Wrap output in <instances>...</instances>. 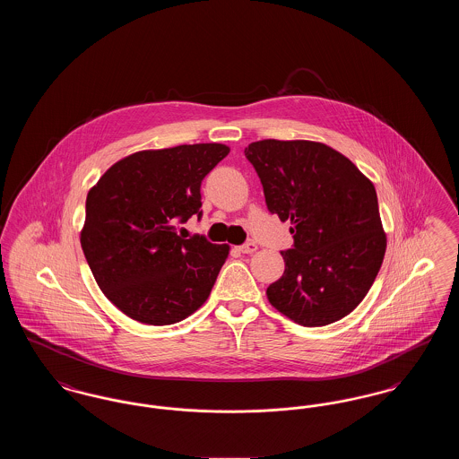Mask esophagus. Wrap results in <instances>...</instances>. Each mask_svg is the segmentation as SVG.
<instances>
[{
    "instance_id": "obj_1",
    "label": "esophagus",
    "mask_w": 459,
    "mask_h": 459,
    "mask_svg": "<svg viewBox=\"0 0 459 459\" xmlns=\"http://www.w3.org/2000/svg\"><path fill=\"white\" fill-rule=\"evenodd\" d=\"M256 249H258V246L255 242H246V244L239 246V251L242 255H253Z\"/></svg>"
}]
</instances>
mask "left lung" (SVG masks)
<instances>
[{
    "label": "left lung",
    "mask_w": 459,
    "mask_h": 459,
    "mask_svg": "<svg viewBox=\"0 0 459 459\" xmlns=\"http://www.w3.org/2000/svg\"><path fill=\"white\" fill-rule=\"evenodd\" d=\"M244 154L270 213L292 223L284 275L266 289L270 305L303 327L344 318L370 290L387 246L370 178L315 141L263 139Z\"/></svg>",
    "instance_id": "obj_1"
}]
</instances>
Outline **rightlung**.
Listing matches in <instances>:
<instances>
[{
    "mask_svg": "<svg viewBox=\"0 0 459 459\" xmlns=\"http://www.w3.org/2000/svg\"><path fill=\"white\" fill-rule=\"evenodd\" d=\"M229 152L217 143L137 152L91 187L81 246L103 294L132 320L172 325L208 299L229 246L186 239L177 225L201 217V182Z\"/></svg>",
    "mask_w": 459,
    "mask_h": 459,
    "instance_id": "add662e5",
    "label": "right lung"
}]
</instances>
